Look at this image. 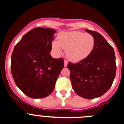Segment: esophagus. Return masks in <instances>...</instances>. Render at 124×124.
<instances>
[{
	"label": "esophagus",
	"instance_id": "obj_1",
	"mask_svg": "<svg viewBox=\"0 0 124 124\" xmlns=\"http://www.w3.org/2000/svg\"><path fill=\"white\" fill-rule=\"evenodd\" d=\"M67 65H68V61L67 60H64V66L65 67L67 66Z\"/></svg>",
	"mask_w": 124,
	"mask_h": 124
}]
</instances>
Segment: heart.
<instances>
[{
    "label": "heart",
    "mask_w": 124,
    "mask_h": 124,
    "mask_svg": "<svg viewBox=\"0 0 124 124\" xmlns=\"http://www.w3.org/2000/svg\"><path fill=\"white\" fill-rule=\"evenodd\" d=\"M52 48L56 54L66 49V55L71 61L78 62L84 60L90 55L95 46V39L90 34L80 31L61 32L58 40L52 42Z\"/></svg>",
    "instance_id": "heart-1"
}]
</instances>
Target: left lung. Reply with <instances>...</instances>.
Wrapping results in <instances>:
<instances>
[{"label": "left lung", "instance_id": "1", "mask_svg": "<svg viewBox=\"0 0 124 124\" xmlns=\"http://www.w3.org/2000/svg\"><path fill=\"white\" fill-rule=\"evenodd\" d=\"M86 31L95 39L93 50L78 63L68 62L67 67L75 93L86 99H93L104 95L111 87L116 64L112 46L98 32Z\"/></svg>", "mask_w": 124, "mask_h": 124}]
</instances>
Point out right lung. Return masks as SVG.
Returning a JSON list of instances; mask_svg holds the SVG:
<instances>
[{"label":"right lung","mask_w":124,"mask_h":124,"mask_svg":"<svg viewBox=\"0 0 124 124\" xmlns=\"http://www.w3.org/2000/svg\"><path fill=\"white\" fill-rule=\"evenodd\" d=\"M55 32L50 28L32 29L15 45L12 53L11 71L15 82L32 98L48 96L64 68V60L53 58L50 53Z\"/></svg>","instance_id":"add662e5"}]
</instances>
